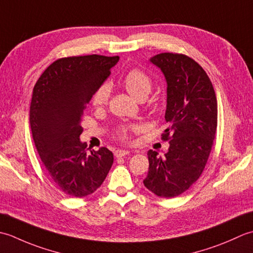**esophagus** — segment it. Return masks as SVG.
I'll use <instances>...</instances> for the list:
<instances>
[{"mask_svg": "<svg viewBox=\"0 0 253 253\" xmlns=\"http://www.w3.org/2000/svg\"><path fill=\"white\" fill-rule=\"evenodd\" d=\"M130 153L128 151H126V149H117V151L115 152V156L116 157H123V156H126V155H127V154Z\"/></svg>", "mask_w": 253, "mask_h": 253, "instance_id": "esophagus-1", "label": "esophagus"}]
</instances>
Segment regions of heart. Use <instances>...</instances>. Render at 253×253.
I'll return each mask as SVG.
<instances>
[{"label":"heart","instance_id":"heart-1","mask_svg":"<svg viewBox=\"0 0 253 253\" xmlns=\"http://www.w3.org/2000/svg\"><path fill=\"white\" fill-rule=\"evenodd\" d=\"M122 85L132 97L137 100H144L152 90L153 81L149 75L141 69H132L127 71L122 77ZM110 95V87L107 83H102L95 89L91 96V102L95 107H102L107 104ZM143 126L137 123H126L117 128L116 138L127 143L131 141V134L141 132Z\"/></svg>","mask_w":253,"mask_h":253}]
</instances>
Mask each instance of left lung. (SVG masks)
Listing matches in <instances>:
<instances>
[{"mask_svg":"<svg viewBox=\"0 0 253 253\" xmlns=\"http://www.w3.org/2000/svg\"><path fill=\"white\" fill-rule=\"evenodd\" d=\"M167 81L169 141L164 156L148 151V173L144 185L161 198H174L202 174L217 128V100L212 82L198 62L182 53H159L151 59Z\"/></svg>","mask_w":253,"mask_h":253,"instance_id":"obj_1","label":"left lung"}]
</instances>
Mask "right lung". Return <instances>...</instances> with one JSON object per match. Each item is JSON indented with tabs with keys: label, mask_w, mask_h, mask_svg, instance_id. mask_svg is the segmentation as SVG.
<instances>
[{
	"label": "right lung",
	"mask_w": 253,
	"mask_h": 253,
	"mask_svg": "<svg viewBox=\"0 0 253 253\" xmlns=\"http://www.w3.org/2000/svg\"><path fill=\"white\" fill-rule=\"evenodd\" d=\"M118 61V55L99 54L61 58L34 87L29 121L35 145L49 178L70 197L94 193L113 164V154L106 147L87 154L80 135L86 105Z\"/></svg>",
	"instance_id": "obj_1"
}]
</instances>
